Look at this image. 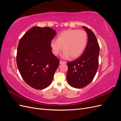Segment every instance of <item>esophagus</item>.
<instances>
[{"instance_id":"esophagus-1","label":"esophagus","mask_w":121,"mask_h":121,"mask_svg":"<svg viewBox=\"0 0 121 121\" xmlns=\"http://www.w3.org/2000/svg\"><path fill=\"white\" fill-rule=\"evenodd\" d=\"M65 63H65V61H63V60H60V65H63V64H65Z\"/></svg>"}]
</instances>
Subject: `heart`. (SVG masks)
<instances>
[{"label":"heart","mask_w":121,"mask_h":121,"mask_svg":"<svg viewBox=\"0 0 121 121\" xmlns=\"http://www.w3.org/2000/svg\"><path fill=\"white\" fill-rule=\"evenodd\" d=\"M87 41L88 36L85 31L69 29L58 34L56 40H52L50 46L55 56H57L63 48L64 50L62 54L63 58L71 56L72 58H75L83 53Z\"/></svg>","instance_id":"b5f03b06"}]
</instances>
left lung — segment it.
I'll use <instances>...</instances> for the list:
<instances>
[{
	"instance_id": "8db88e82",
	"label": "left lung",
	"mask_w": 121,
	"mask_h": 121,
	"mask_svg": "<svg viewBox=\"0 0 121 121\" xmlns=\"http://www.w3.org/2000/svg\"><path fill=\"white\" fill-rule=\"evenodd\" d=\"M88 35V42L82 56L67 63V79L69 85L76 88L86 86L92 81L98 67L100 47L95 35L90 29L83 26Z\"/></svg>"
}]
</instances>
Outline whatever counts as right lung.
<instances>
[{
    "label": "right lung",
    "instance_id": "obj_1",
    "mask_svg": "<svg viewBox=\"0 0 121 121\" xmlns=\"http://www.w3.org/2000/svg\"><path fill=\"white\" fill-rule=\"evenodd\" d=\"M56 32L49 27L35 26L20 40L17 48V64L25 82L34 89L49 86L60 64L52 52L50 43Z\"/></svg>",
    "mask_w": 121,
    "mask_h": 121
}]
</instances>
